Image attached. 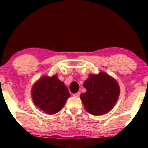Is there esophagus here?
Masks as SVG:
<instances>
[{
	"label": "esophagus",
	"mask_w": 148,
	"mask_h": 148,
	"mask_svg": "<svg viewBox=\"0 0 148 148\" xmlns=\"http://www.w3.org/2000/svg\"><path fill=\"white\" fill-rule=\"evenodd\" d=\"M79 95H80V92H78L77 93H75V94L73 95V96L75 97H79Z\"/></svg>",
	"instance_id": "34e87169"
}]
</instances>
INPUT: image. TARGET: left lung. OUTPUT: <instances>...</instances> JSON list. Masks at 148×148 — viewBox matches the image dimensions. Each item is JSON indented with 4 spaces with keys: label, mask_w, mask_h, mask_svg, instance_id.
I'll use <instances>...</instances> for the list:
<instances>
[{
    "label": "left lung",
    "mask_w": 148,
    "mask_h": 148,
    "mask_svg": "<svg viewBox=\"0 0 148 148\" xmlns=\"http://www.w3.org/2000/svg\"><path fill=\"white\" fill-rule=\"evenodd\" d=\"M84 87L86 92L80 98L85 109L94 115L106 114L118 101L120 90L114 78L103 72L97 74H90L85 81Z\"/></svg>",
    "instance_id": "left-lung-1"
}]
</instances>
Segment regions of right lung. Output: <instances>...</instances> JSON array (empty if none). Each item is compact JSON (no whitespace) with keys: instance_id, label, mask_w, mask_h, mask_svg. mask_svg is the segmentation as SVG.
Returning a JSON list of instances; mask_svg holds the SVG:
<instances>
[{"instance_id":"right-lung-1","label":"right lung","mask_w":148,"mask_h":148,"mask_svg":"<svg viewBox=\"0 0 148 148\" xmlns=\"http://www.w3.org/2000/svg\"><path fill=\"white\" fill-rule=\"evenodd\" d=\"M31 97L34 104L45 113L53 115L62 110L70 97L68 89L57 74L43 76L33 84Z\"/></svg>"}]
</instances>
